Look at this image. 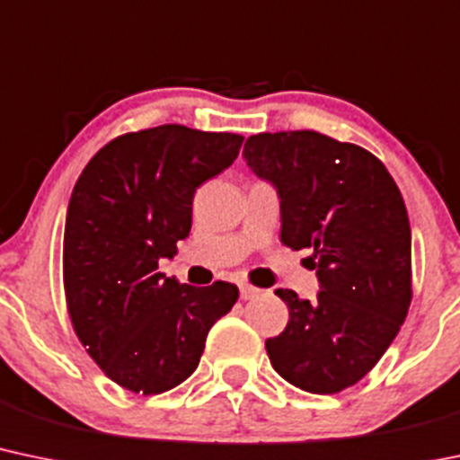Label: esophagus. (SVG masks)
I'll return each mask as SVG.
<instances>
[{"instance_id":"1","label":"esophagus","mask_w":460,"mask_h":460,"mask_svg":"<svg viewBox=\"0 0 460 460\" xmlns=\"http://www.w3.org/2000/svg\"><path fill=\"white\" fill-rule=\"evenodd\" d=\"M260 295V290H257L255 286H251V284H240V296L242 299H255V296Z\"/></svg>"}]
</instances>
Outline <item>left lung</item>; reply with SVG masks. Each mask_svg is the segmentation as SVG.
Segmentation results:
<instances>
[{
    "label": "left lung",
    "instance_id": "left-lung-1",
    "mask_svg": "<svg viewBox=\"0 0 460 460\" xmlns=\"http://www.w3.org/2000/svg\"><path fill=\"white\" fill-rule=\"evenodd\" d=\"M246 165L279 196L281 242L312 249L321 292L275 290L290 319L266 341L290 385L330 395L377 365L411 305V225L395 181L377 156L314 130L260 133Z\"/></svg>",
    "mask_w": 460,
    "mask_h": 460
}]
</instances>
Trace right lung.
Returning a JSON list of instances; mask_svg holds the SVG:
<instances>
[{"label":"right lung","mask_w":460,"mask_h":460,"mask_svg":"<svg viewBox=\"0 0 460 460\" xmlns=\"http://www.w3.org/2000/svg\"><path fill=\"white\" fill-rule=\"evenodd\" d=\"M244 137L181 124L126 133L75 181L63 281L75 336L115 385L156 395L188 380L211 325L238 301L226 281L196 288L159 272L191 229L196 188L229 168Z\"/></svg>","instance_id":"add662e5"}]
</instances>
